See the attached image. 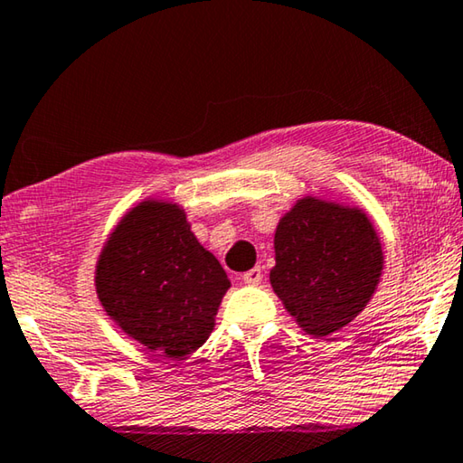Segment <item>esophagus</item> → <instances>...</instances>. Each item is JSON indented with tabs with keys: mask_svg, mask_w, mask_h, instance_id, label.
Listing matches in <instances>:
<instances>
[{
	"mask_svg": "<svg viewBox=\"0 0 463 463\" xmlns=\"http://www.w3.org/2000/svg\"><path fill=\"white\" fill-rule=\"evenodd\" d=\"M241 279H244V283H248V286H259V283L262 281L260 267H254V269H250V271H246L244 275H241Z\"/></svg>",
	"mask_w": 463,
	"mask_h": 463,
	"instance_id": "1",
	"label": "esophagus"
}]
</instances>
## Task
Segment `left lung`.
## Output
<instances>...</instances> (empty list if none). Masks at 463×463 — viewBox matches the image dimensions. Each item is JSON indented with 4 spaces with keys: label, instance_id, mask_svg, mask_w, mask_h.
<instances>
[{
    "label": "left lung",
    "instance_id": "8db88e82",
    "mask_svg": "<svg viewBox=\"0 0 463 463\" xmlns=\"http://www.w3.org/2000/svg\"><path fill=\"white\" fill-rule=\"evenodd\" d=\"M271 286L310 335H331L374 294L381 241L364 213L304 198L275 232Z\"/></svg>",
    "mask_w": 463,
    "mask_h": 463
}]
</instances>
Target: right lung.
<instances>
[{
	"label": "right lung",
	"instance_id": "1",
	"mask_svg": "<svg viewBox=\"0 0 463 463\" xmlns=\"http://www.w3.org/2000/svg\"><path fill=\"white\" fill-rule=\"evenodd\" d=\"M230 279L175 204L142 203L124 217L97 267L103 308L128 335L165 358L207 341Z\"/></svg>",
	"mask_w": 463,
	"mask_h": 463
}]
</instances>
